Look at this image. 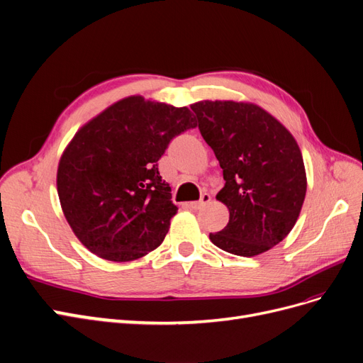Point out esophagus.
<instances>
[{
	"mask_svg": "<svg viewBox=\"0 0 363 363\" xmlns=\"http://www.w3.org/2000/svg\"><path fill=\"white\" fill-rule=\"evenodd\" d=\"M209 202H211V194L203 193V194H202V197H200L199 202H190V203H189V206H190L191 209H200V208H203L205 205H208Z\"/></svg>",
	"mask_w": 363,
	"mask_h": 363,
	"instance_id": "esophagus-1",
	"label": "esophagus"
}]
</instances>
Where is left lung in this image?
<instances>
[{
  "mask_svg": "<svg viewBox=\"0 0 363 363\" xmlns=\"http://www.w3.org/2000/svg\"><path fill=\"white\" fill-rule=\"evenodd\" d=\"M199 130L223 169L217 200L230 212L209 233L218 248L254 257L283 240L296 224L306 194L302 152L291 133L254 103L205 100L191 104Z\"/></svg>",
  "mask_w": 363,
  "mask_h": 363,
  "instance_id": "obj_1",
  "label": "left lung"
}]
</instances>
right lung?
I'll use <instances>...</instances> for the list:
<instances>
[{"label":"right lung","instance_id":"obj_1","mask_svg":"<svg viewBox=\"0 0 363 363\" xmlns=\"http://www.w3.org/2000/svg\"><path fill=\"white\" fill-rule=\"evenodd\" d=\"M196 125L189 107L131 96L74 134L57 189L65 220L91 252L131 262L163 242L178 208L157 161L174 136Z\"/></svg>","mask_w":363,"mask_h":363}]
</instances>
